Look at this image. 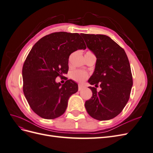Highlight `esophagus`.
<instances>
[{"instance_id": "1", "label": "esophagus", "mask_w": 153, "mask_h": 153, "mask_svg": "<svg viewBox=\"0 0 153 153\" xmlns=\"http://www.w3.org/2000/svg\"><path fill=\"white\" fill-rule=\"evenodd\" d=\"M84 86L83 85H78V91H82L83 89H84Z\"/></svg>"}]
</instances>
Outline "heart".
<instances>
[{
  "mask_svg": "<svg viewBox=\"0 0 153 153\" xmlns=\"http://www.w3.org/2000/svg\"><path fill=\"white\" fill-rule=\"evenodd\" d=\"M70 76L72 79L75 81L78 82H83L87 79L89 76V75L84 71L76 69V70H73L71 72Z\"/></svg>",
  "mask_w": 153,
  "mask_h": 153,
  "instance_id": "b5f03b06",
  "label": "heart"
}]
</instances>
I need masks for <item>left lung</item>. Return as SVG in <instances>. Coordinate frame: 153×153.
<instances>
[{"label":"left lung","mask_w":153,"mask_h":153,"mask_svg":"<svg viewBox=\"0 0 153 153\" xmlns=\"http://www.w3.org/2000/svg\"><path fill=\"white\" fill-rule=\"evenodd\" d=\"M87 48L96 57L94 71L88 80L92 92L85 107L90 116L99 121L116 117L122 112L129 98L133 79L126 52L120 46L103 34H80Z\"/></svg>","instance_id":"left-lung-1"}]
</instances>
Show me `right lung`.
Wrapping results in <instances>:
<instances>
[{
	"instance_id": "obj_1",
	"label": "right lung",
	"mask_w": 153,
	"mask_h": 153,
	"mask_svg": "<svg viewBox=\"0 0 153 153\" xmlns=\"http://www.w3.org/2000/svg\"><path fill=\"white\" fill-rule=\"evenodd\" d=\"M80 35L54 32L40 39L32 48L22 69L23 90L30 108L39 116L53 119L62 115L68 101L78 91V84L68 80L55 82L68 71V59L77 50H85Z\"/></svg>"
}]
</instances>
